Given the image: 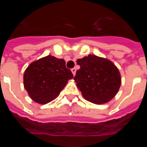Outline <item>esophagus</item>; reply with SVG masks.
Wrapping results in <instances>:
<instances>
[{
  "mask_svg": "<svg viewBox=\"0 0 147 147\" xmlns=\"http://www.w3.org/2000/svg\"><path fill=\"white\" fill-rule=\"evenodd\" d=\"M76 70L75 67H74V68H72V69H71V72H72V74L74 76H75V74H76Z\"/></svg>",
  "mask_w": 147,
  "mask_h": 147,
  "instance_id": "esophagus-1",
  "label": "esophagus"
}]
</instances>
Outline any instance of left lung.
Segmentation results:
<instances>
[{
    "instance_id": "obj_1",
    "label": "left lung",
    "mask_w": 147,
    "mask_h": 147,
    "mask_svg": "<svg viewBox=\"0 0 147 147\" xmlns=\"http://www.w3.org/2000/svg\"><path fill=\"white\" fill-rule=\"evenodd\" d=\"M80 69L74 80L84 98L92 103H107L117 94L121 84L118 67L106 58L89 54L78 59Z\"/></svg>"
}]
</instances>
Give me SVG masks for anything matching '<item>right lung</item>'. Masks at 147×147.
<instances>
[{
    "label": "right lung",
    "instance_id": "1",
    "mask_svg": "<svg viewBox=\"0 0 147 147\" xmlns=\"http://www.w3.org/2000/svg\"><path fill=\"white\" fill-rule=\"evenodd\" d=\"M73 77L64 59L49 55L34 61L27 67L23 74V85L33 101L45 105L55 99Z\"/></svg>",
    "mask_w": 147,
    "mask_h": 147
}]
</instances>
